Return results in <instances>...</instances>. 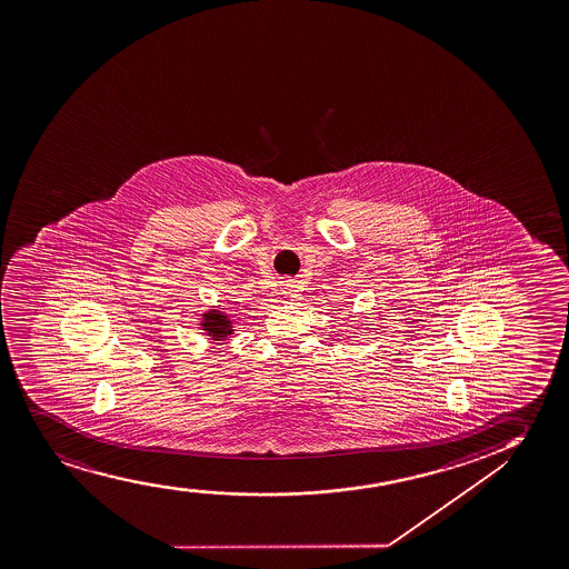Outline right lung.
Masks as SVG:
<instances>
[{
	"label": "right lung",
	"instance_id": "right-lung-1",
	"mask_svg": "<svg viewBox=\"0 0 569 569\" xmlns=\"http://www.w3.org/2000/svg\"><path fill=\"white\" fill-rule=\"evenodd\" d=\"M199 326L204 331V336H209L212 341H226L233 333L232 315H228L226 310H204Z\"/></svg>",
	"mask_w": 569,
	"mask_h": 569
}]
</instances>
